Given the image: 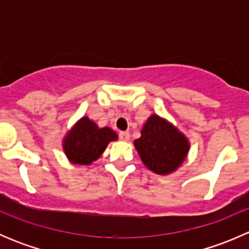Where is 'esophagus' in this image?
<instances>
[{"mask_svg":"<svg viewBox=\"0 0 249 249\" xmlns=\"http://www.w3.org/2000/svg\"><path fill=\"white\" fill-rule=\"evenodd\" d=\"M119 140L122 141H129L130 140V134L127 131H122L119 132Z\"/></svg>","mask_w":249,"mask_h":249,"instance_id":"34e87169","label":"esophagus"}]
</instances>
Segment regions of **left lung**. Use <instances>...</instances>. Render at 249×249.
Here are the masks:
<instances>
[{"label": "left lung", "mask_w": 249, "mask_h": 249, "mask_svg": "<svg viewBox=\"0 0 249 249\" xmlns=\"http://www.w3.org/2000/svg\"><path fill=\"white\" fill-rule=\"evenodd\" d=\"M134 142L143 164L159 175L175 171L185 159L189 144L175 126L158 115H152Z\"/></svg>", "instance_id": "1"}]
</instances>
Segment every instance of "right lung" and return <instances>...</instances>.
<instances>
[{
  "instance_id": "obj_1",
  "label": "right lung",
  "mask_w": 249,
  "mask_h": 249,
  "mask_svg": "<svg viewBox=\"0 0 249 249\" xmlns=\"http://www.w3.org/2000/svg\"><path fill=\"white\" fill-rule=\"evenodd\" d=\"M117 140V134L109 127L99 129L89 118L84 117L69 132L64 142V149L74 164L89 165L106 149L110 141Z\"/></svg>"
}]
</instances>
